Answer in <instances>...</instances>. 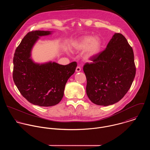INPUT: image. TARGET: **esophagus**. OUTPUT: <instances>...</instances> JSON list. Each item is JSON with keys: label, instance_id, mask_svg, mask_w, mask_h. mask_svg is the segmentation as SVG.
I'll list each match as a JSON object with an SVG mask.
<instances>
[{"label": "esophagus", "instance_id": "esophagus-1", "mask_svg": "<svg viewBox=\"0 0 150 150\" xmlns=\"http://www.w3.org/2000/svg\"><path fill=\"white\" fill-rule=\"evenodd\" d=\"M81 67H80V66H77V67H76V72H80V71H81Z\"/></svg>", "mask_w": 150, "mask_h": 150}]
</instances>
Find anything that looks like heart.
I'll list each match as a JSON object with an SVG mask.
<instances>
[{
	"instance_id": "1",
	"label": "heart",
	"mask_w": 150,
	"mask_h": 150,
	"mask_svg": "<svg viewBox=\"0 0 150 150\" xmlns=\"http://www.w3.org/2000/svg\"><path fill=\"white\" fill-rule=\"evenodd\" d=\"M73 46L79 50L86 49V58H89L99 54L100 51L102 42L99 38H94L92 36H86L74 43Z\"/></svg>"
}]
</instances>
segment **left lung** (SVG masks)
I'll list each match as a JSON object with an SVG mask.
<instances>
[{
  "label": "left lung",
  "instance_id": "1",
  "mask_svg": "<svg viewBox=\"0 0 150 150\" xmlns=\"http://www.w3.org/2000/svg\"><path fill=\"white\" fill-rule=\"evenodd\" d=\"M84 65L86 95L90 100L106 106L120 101L128 92L136 74L132 47L115 33L107 47Z\"/></svg>",
  "mask_w": 150,
  "mask_h": 150
}]
</instances>
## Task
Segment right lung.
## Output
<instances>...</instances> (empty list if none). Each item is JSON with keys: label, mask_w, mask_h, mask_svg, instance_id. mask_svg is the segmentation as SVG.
Listing matches in <instances>:
<instances>
[{"label": "right lung", "mask_w": 150, "mask_h": 150, "mask_svg": "<svg viewBox=\"0 0 150 150\" xmlns=\"http://www.w3.org/2000/svg\"><path fill=\"white\" fill-rule=\"evenodd\" d=\"M50 34L49 31L29 32L17 47L13 58V78L16 86L28 102L43 107L61 102L66 83L77 67L76 62L62 65L51 62L37 64L32 61L30 51L39 36Z\"/></svg>", "instance_id": "right-lung-1"}]
</instances>
